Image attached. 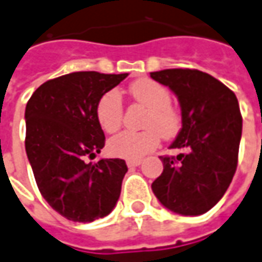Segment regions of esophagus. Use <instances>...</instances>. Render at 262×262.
Instances as JSON below:
<instances>
[{"instance_id": "1", "label": "esophagus", "mask_w": 262, "mask_h": 262, "mask_svg": "<svg viewBox=\"0 0 262 262\" xmlns=\"http://www.w3.org/2000/svg\"><path fill=\"white\" fill-rule=\"evenodd\" d=\"M127 164V167H137V166H140L142 164V159H130V160H127L126 162Z\"/></svg>"}]
</instances>
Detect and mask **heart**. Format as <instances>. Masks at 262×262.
Instances as JSON below:
<instances>
[{"mask_svg":"<svg viewBox=\"0 0 262 262\" xmlns=\"http://www.w3.org/2000/svg\"><path fill=\"white\" fill-rule=\"evenodd\" d=\"M132 98L149 109L143 126L146 130L123 132L112 137L107 149L116 157L139 159L156 147L160 136L174 137L182 127V115L170 105V92L159 82L139 79L129 88ZM96 119L106 133H115L122 126L123 105L118 92H106L96 105Z\"/></svg>","mask_w":262,"mask_h":262,"instance_id":"heart-1","label":"heart"}]
</instances>
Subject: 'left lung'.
Here are the masks:
<instances>
[{
    "mask_svg": "<svg viewBox=\"0 0 262 262\" xmlns=\"http://www.w3.org/2000/svg\"><path fill=\"white\" fill-rule=\"evenodd\" d=\"M150 76L176 93L182 107V130L160 156L163 173L151 190L166 208L200 215L213 208L233 180L238 162L243 118L231 89L197 69H164Z\"/></svg>",
    "mask_w": 262,
    "mask_h": 262,
    "instance_id": "1",
    "label": "left lung"
}]
</instances>
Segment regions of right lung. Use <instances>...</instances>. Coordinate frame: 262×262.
I'll return each mask as SVG.
<instances>
[{
    "instance_id": "right-lung-1",
    "label": "right lung",
    "mask_w": 262,
    "mask_h": 262,
    "mask_svg": "<svg viewBox=\"0 0 262 262\" xmlns=\"http://www.w3.org/2000/svg\"><path fill=\"white\" fill-rule=\"evenodd\" d=\"M127 74L74 72L47 80L25 107V150L42 197L55 211L78 223L111 213L127 171L122 159L96 157L105 133L96 119L99 99Z\"/></svg>"
}]
</instances>
